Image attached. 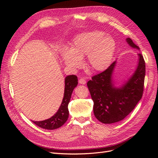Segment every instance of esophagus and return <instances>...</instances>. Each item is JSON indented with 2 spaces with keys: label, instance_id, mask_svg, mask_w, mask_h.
<instances>
[{
  "label": "esophagus",
  "instance_id": "obj_1",
  "mask_svg": "<svg viewBox=\"0 0 158 158\" xmlns=\"http://www.w3.org/2000/svg\"><path fill=\"white\" fill-rule=\"evenodd\" d=\"M79 84H81V85H85V84H86V80H85V79H83V78H81V79H80L79 80Z\"/></svg>",
  "mask_w": 158,
  "mask_h": 158
}]
</instances>
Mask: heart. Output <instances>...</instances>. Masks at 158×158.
<instances>
[{
	"label": "heart",
	"instance_id": "obj_1",
	"mask_svg": "<svg viewBox=\"0 0 158 158\" xmlns=\"http://www.w3.org/2000/svg\"><path fill=\"white\" fill-rule=\"evenodd\" d=\"M115 50V41L110 36L100 31L82 33L74 38L70 51H65L63 57L66 66L77 69L81 59L87 55L90 69L96 71L106 69L110 65Z\"/></svg>",
	"mask_w": 158,
	"mask_h": 158
}]
</instances>
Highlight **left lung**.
<instances>
[{
	"mask_svg": "<svg viewBox=\"0 0 158 158\" xmlns=\"http://www.w3.org/2000/svg\"><path fill=\"white\" fill-rule=\"evenodd\" d=\"M127 44L139 50L132 40L127 38ZM137 68L127 81L116 87L112 74L117 61L104 72L92 77L87 86L94 101V113L98 120L104 123H113L125 118L142 98L145 76V62L141 53L138 54Z\"/></svg>",
	"mask_w": 158,
	"mask_h": 158,
	"instance_id": "obj_1",
	"label": "left lung"
}]
</instances>
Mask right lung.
Segmentation results:
<instances>
[{"label":"right lung","mask_w":158,"mask_h":158,"mask_svg":"<svg viewBox=\"0 0 158 158\" xmlns=\"http://www.w3.org/2000/svg\"><path fill=\"white\" fill-rule=\"evenodd\" d=\"M78 84L77 77L70 75L65 77L64 97L61 104L56 113L51 118L43 121H32L36 126L48 130H54L61 127L67 120L69 115L68 105L73 89Z\"/></svg>","instance_id":"1"}]
</instances>
